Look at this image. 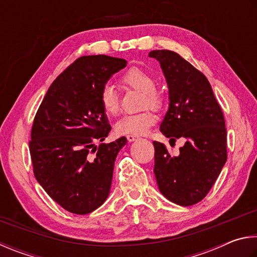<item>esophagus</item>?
<instances>
[{
    "label": "esophagus",
    "mask_w": 257,
    "mask_h": 257,
    "mask_svg": "<svg viewBox=\"0 0 257 257\" xmlns=\"http://www.w3.org/2000/svg\"><path fill=\"white\" fill-rule=\"evenodd\" d=\"M126 139H127L128 142H133V141L139 140V137H137V136H127V137H126Z\"/></svg>",
    "instance_id": "esophagus-1"
}]
</instances>
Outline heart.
Segmentation results:
<instances>
[{
  "label": "heart",
  "instance_id": "heart-1",
  "mask_svg": "<svg viewBox=\"0 0 257 257\" xmlns=\"http://www.w3.org/2000/svg\"><path fill=\"white\" fill-rule=\"evenodd\" d=\"M121 83L126 87L136 89L142 92V108H151L155 111H160L165 106L164 93L156 88V79L149 72L140 67H131L120 78ZM99 102L105 114L115 116L119 111V100L115 89L110 85H105L99 94ZM156 121V116L149 109H145L137 114L125 115L117 121L115 131L120 136H142Z\"/></svg>",
  "mask_w": 257,
  "mask_h": 257
}]
</instances>
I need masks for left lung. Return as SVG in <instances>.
Instances as JSON below:
<instances>
[{"instance_id":"left-lung-1","label":"left lung","mask_w":257,"mask_h":257,"mask_svg":"<svg viewBox=\"0 0 257 257\" xmlns=\"http://www.w3.org/2000/svg\"><path fill=\"white\" fill-rule=\"evenodd\" d=\"M149 56L160 62L169 88V109L160 131L170 143L185 141L176 157L155 141L154 172L165 197L190 206L204 199L227 161L223 112L208 79L191 63L167 49Z\"/></svg>"}]
</instances>
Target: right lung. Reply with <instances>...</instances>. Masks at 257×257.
<instances>
[{
	"label": "right lung",
	"mask_w": 257,
	"mask_h": 257,
	"mask_svg": "<svg viewBox=\"0 0 257 257\" xmlns=\"http://www.w3.org/2000/svg\"><path fill=\"white\" fill-rule=\"evenodd\" d=\"M125 66L123 58L107 55L78 58L54 80L35 115L29 141L35 177L71 213L92 212L109 194L126 138L94 147L110 131L99 94Z\"/></svg>",
	"instance_id": "right-lung-1"
}]
</instances>
